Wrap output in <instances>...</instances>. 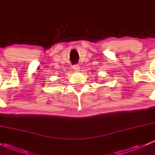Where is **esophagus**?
Listing matches in <instances>:
<instances>
[{"instance_id":"34e87169","label":"esophagus","mask_w":155,"mask_h":155,"mask_svg":"<svg viewBox=\"0 0 155 155\" xmlns=\"http://www.w3.org/2000/svg\"><path fill=\"white\" fill-rule=\"evenodd\" d=\"M74 68V71H76V72L79 71H80V67H79V65H74V68Z\"/></svg>"}]
</instances>
